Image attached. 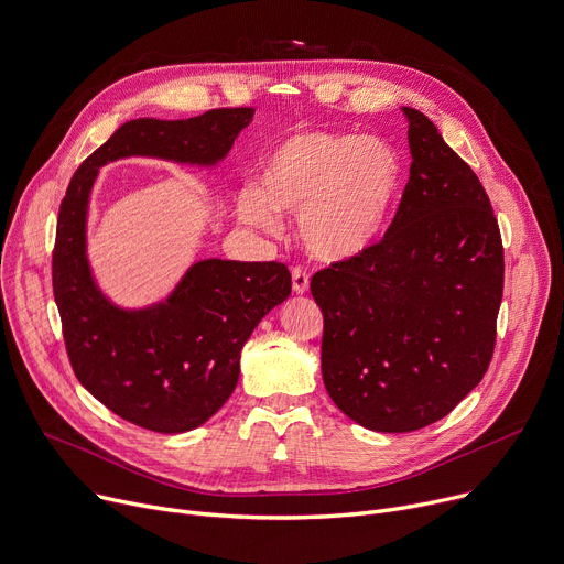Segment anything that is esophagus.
Wrapping results in <instances>:
<instances>
[{"mask_svg": "<svg viewBox=\"0 0 564 564\" xmlns=\"http://www.w3.org/2000/svg\"><path fill=\"white\" fill-rule=\"evenodd\" d=\"M311 288V279H308V272H305L303 268H292V292L294 294H305Z\"/></svg>", "mask_w": 564, "mask_h": 564, "instance_id": "34e87169", "label": "esophagus"}]
</instances>
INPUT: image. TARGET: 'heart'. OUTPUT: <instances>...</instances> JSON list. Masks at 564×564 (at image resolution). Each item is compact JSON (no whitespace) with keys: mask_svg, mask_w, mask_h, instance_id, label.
Returning a JSON list of instances; mask_svg holds the SVG:
<instances>
[{"mask_svg":"<svg viewBox=\"0 0 564 564\" xmlns=\"http://www.w3.org/2000/svg\"><path fill=\"white\" fill-rule=\"evenodd\" d=\"M402 184L395 152L360 134L294 132L259 164V188L238 195V218L274 231L276 212L299 216V236L315 259L337 263L378 242Z\"/></svg>","mask_w":564,"mask_h":564,"instance_id":"obj_1","label":"heart"}]
</instances>
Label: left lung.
I'll list each match as a JSON object with an SVG mask.
<instances>
[{
    "mask_svg": "<svg viewBox=\"0 0 564 564\" xmlns=\"http://www.w3.org/2000/svg\"><path fill=\"white\" fill-rule=\"evenodd\" d=\"M402 112L412 166L391 227L311 281L326 391L350 421L387 434L441 421L481 382L503 292L479 177L423 112Z\"/></svg>",
    "mask_w": 564,
    "mask_h": 564,
    "instance_id": "8db88e82",
    "label": "left lung"
}]
</instances>
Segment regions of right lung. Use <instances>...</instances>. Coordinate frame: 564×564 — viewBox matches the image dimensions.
<instances>
[{"mask_svg": "<svg viewBox=\"0 0 564 564\" xmlns=\"http://www.w3.org/2000/svg\"><path fill=\"white\" fill-rule=\"evenodd\" d=\"M251 119V108H223L182 121H128L80 164L63 197L54 296L72 369L98 402L143 430L182 434L218 412L238 384L245 341L290 296L292 279L276 261L204 259L164 301L121 308L100 292L87 261L98 169L123 158L212 169Z\"/></svg>", "mask_w": 564, "mask_h": 564, "instance_id": "1", "label": "right lung"}]
</instances>
